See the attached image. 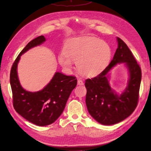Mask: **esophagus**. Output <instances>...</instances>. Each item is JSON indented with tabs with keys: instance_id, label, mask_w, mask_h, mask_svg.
Here are the masks:
<instances>
[{
	"instance_id": "obj_1",
	"label": "esophagus",
	"mask_w": 151,
	"mask_h": 151,
	"mask_svg": "<svg viewBox=\"0 0 151 151\" xmlns=\"http://www.w3.org/2000/svg\"><path fill=\"white\" fill-rule=\"evenodd\" d=\"M77 83H78V85H84L83 82L82 81V80H81V79H78Z\"/></svg>"
}]
</instances>
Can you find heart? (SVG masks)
I'll list each match as a JSON object with an SVG mask.
<instances>
[{
    "mask_svg": "<svg viewBox=\"0 0 151 151\" xmlns=\"http://www.w3.org/2000/svg\"><path fill=\"white\" fill-rule=\"evenodd\" d=\"M112 55L109 44L93 37L74 38L65 45L64 54L58 57L60 65L70 70L73 63L81 74L93 77L98 75L107 66Z\"/></svg>",
    "mask_w": 151,
    "mask_h": 151,
    "instance_id": "b5f03b06",
    "label": "heart"
}]
</instances>
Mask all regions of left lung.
<instances>
[{"instance_id":"left-lung-1","label":"left lung","mask_w":151,"mask_h":151,"mask_svg":"<svg viewBox=\"0 0 151 151\" xmlns=\"http://www.w3.org/2000/svg\"><path fill=\"white\" fill-rule=\"evenodd\" d=\"M118 47L109 65L98 76L85 81L86 105L88 112L103 125H113L129 117L136 109L141 70L127 44L117 37ZM124 63L128 69V86L120 95L111 88L107 74L115 65Z\"/></svg>"}]
</instances>
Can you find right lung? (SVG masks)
<instances>
[{
    "label": "right lung",
    "instance_id": "add662e5",
    "mask_svg": "<svg viewBox=\"0 0 151 151\" xmlns=\"http://www.w3.org/2000/svg\"><path fill=\"white\" fill-rule=\"evenodd\" d=\"M45 41L44 36H40L27 44L13 63L10 77L14 109L26 120L39 126L51 124L58 118L77 83L76 77L57 72L41 91L30 92L21 86L17 73L21 56Z\"/></svg>",
    "mask_w": 151,
    "mask_h": 151
}]
</instances>
